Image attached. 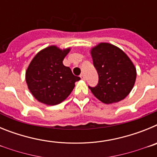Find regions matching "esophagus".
<instances>
[{
	"mask_svg": "<svg viewBox=\"0 0 157 157\" xmlns=\"http://www.w3.org/2000/svg\"><path fill=\"white\" fill-rule=\"evenodd\" d=\"M80 78H81V79H82V80H85V78H86L85 75H83V74L80 75Z\"/></svg>",
	"mask_w": 157,
	"mask_h": 157,
	"instance_id": "obj_1",
	"label": "esophagus"
}]
</instances>
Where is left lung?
Listing matches in <instances>:
<instances>
[{
  "mask_svg": "<svg viewBox=\"0 0 157 157\" xmlns=\"http://www.w3.org/2000/svg\"><path fill=\"white\" fill-rule=\"evenodd\" d=\"M93 62L99 76L96 87H89L103 103L109 105L122 101L132 90L137 71L132 60L121 48L101 42L90 49Z\"/></svg>",
  "mask_w": 157,
  "mask_h": 157,
  "instance_id": "left-lung-1",
  "label": "left lung"
}]
</instances>
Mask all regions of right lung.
Returning a JSON list of instances; mask_svg holds the SVG:
<instances>
[{"mask_svg": "<svg viewBox=\"0 0 157 157\" xmlns=\"http://www.w3.org/2000/svg\"><path fill=\"white\" fill-rule=\"evenodd\" d=\"M71 47L60 48L49 45L32 59L26 71L27 87L34 98L47 105H56L64 101L72 92L80 78L72 74L63 60Z\"/></svg>", "mask_w": 157, "mask_h": 157, "instance_id": "1", "label": "right lung"}]
</instances>
